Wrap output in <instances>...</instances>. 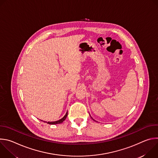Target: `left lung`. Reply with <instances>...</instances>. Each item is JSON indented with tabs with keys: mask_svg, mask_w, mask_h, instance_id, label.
Wrapping results in <instances>:
<instances>
[{
	"mask_svg": "<svg viewBox=\"0 0 158 158\" xmlns=\"http://www.w3.org/2000/svg\"><path fill=\"white\" fill-rule=\"evenodd\" d=\"M92 119H93V118H92Z\"/></svg>",
	"mask_w": 158,
	"mask_h": 158,
	"instance_id": "8db88e82",
	"label": "left lung"
}]
</instances>
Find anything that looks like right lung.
I'll use <instances>...</instances> for the list:
<instances>
[{
    "label": "right lung",
    "mask_w": 158,
    "mask_h": 158,
    "mask_svg": "<svg viewBox=\"0 0 158 158\" xmlns=\"http://www.w3.org/2000/svg\"><path fill=\"white\" fill-rule=\"evenodd\" d=\"M67 116V112H66L65 115V116H64L62 119H59V120H58V121H52V122H46V123H47L48 124H60V123H63V121L66 119Z\"/></svg>",
    "instance_id": "right-lung-1"
}]
</instances>
